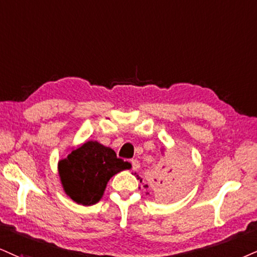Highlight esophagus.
<instances>
[{
	"mask_svg": "<svg viewBox=\"0 0 257 257\" xmlns=\"http://www.w3.org/2000/svg\"><path fill=\"white\" fill-rule=\"evenodd\" d=\"M131 164H132V170H135V172H137L139 168H141V163H139L137 160H132Z\"/></svg>",
	"mask_w": 257,
	"mask_h": 257,
	"instance_id": "esophagus-1",
	"label": "esophagus"
}]
</instances>
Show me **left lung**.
<instances>
[{"label": "left lung", "mask_w": 257, "mask_h": 257, "mask_svg": "<svg viewBox=\"0 0 257 257\" xmlns=\"http://www.w3.org/2000/svg\"><path fill=\"white\" fill-rule=\"evenodd\" d=\"M136 175V173H135ZM138 176V175H137ZM141 179V177H138ZM187 172L185 167L173 168L162 166L155 173L153 181H151V189L158 199H170L179 195L186 187ZM142 182V179H141ZM145 187H149L145 185Z\"/></svg>", "instance_id": "obj_1"}]
</instances>
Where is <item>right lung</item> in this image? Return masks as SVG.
<instances>
[{
	"mask_svg": "<svg viewBox=\"0 0 257 257\" xmlns=\"http://www.w3.org/2000/svg\"><path fill=\"white\" fill-rule=\"evenodd\" d=\"M130 168L131 164L116 157L112 149L93 141L72 150L58 163L66 195L83 206L99 202L110 177Z\"/></svg>",
	"mask_w": 257,
	"mask_h": 257,
	"instance_id": "right-lung-1",
	"label": "right lung"
}]
</instances>
